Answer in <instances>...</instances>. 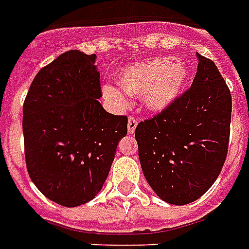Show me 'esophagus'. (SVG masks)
<instances>
[{"mask_svg": "<svg viewBox=\"0 0 249 249\" xmlns=\"http://www.w3.org/2000/svg\"><path fill=\"white\" fill-rule=\"evenodd\" d=\"M136 126H138V119L135 117L128 118V123H127V131H128V134H132V132L135 131Z\"/></svg>", "mask_w": 249, "mask_h": 249, "instance_id": "34e87169", "label": "esophagus"}]
</instances>
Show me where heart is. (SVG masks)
Segmentation results:
<instances>
[{
  "instance_id": "b5f03b06",
  "label": "heart",
  "mask_w": 249,
  "mask_h": 249,
  "mask_svg": "<svg viewBox=\"0 0 249 249\" xmlns=\"http://www.w3.org/2000/svg\"><path fill=\"white\" fill-rule=\"evenodd\" d=\"M188 76L184 60L155 57L122 69L119 87L105 85L104 96L118 107H126L128 96L142 97L147 109L159 113L178 98Z\"/></svg>"
}]
</instances>
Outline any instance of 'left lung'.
Returning <instances> with one entry per match:
<instances>
[{"mask_svg": "<svg viewBox=\"0 0 249 249\" xmlns=\"http://www.w3.org/2000/svg\"><path fill=\"white\" fill-rule=\"evenodd\" d=\"M197 57L190 89L135 130L145 180L162 201L177 206L211 188L229 149L231 93L215 63Z\"/></svg>", "mask_w": 249, "mask_h": 249, "instance_id": "1", "label": "left lung"}]
</instances>
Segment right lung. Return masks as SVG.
Returning <instances> with one entry per match:
<instances>
[{"label":"right lung","mask_w":249,"mask_h":249,"mask_svg":"<svg viewBox=\"0 0 249 249\" xmlns=\"http://www.w3.org/2000/svg\"><path fill=\"white\" fill-rule=\"evenodd\" d=\"M97 56L61 53L38 72L23 104L25 158L30 178L65 207L91 201L107 178L126 115L102 107Z\"/></svg>","instance_id":"obj_1"}]
</instances>
